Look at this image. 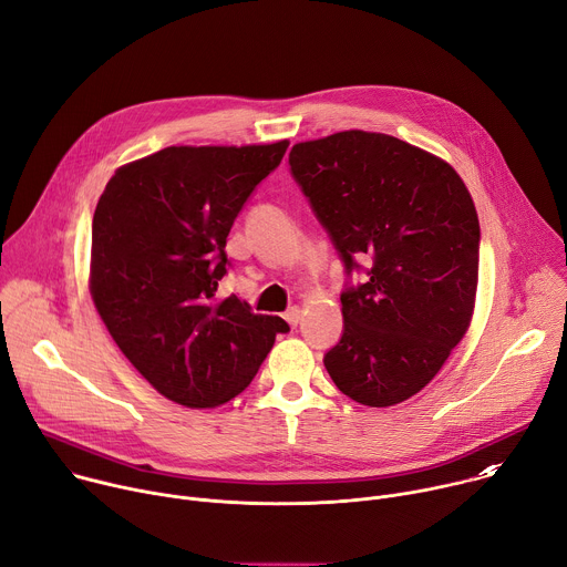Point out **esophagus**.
Returning <instances> with one entry per match:
<instances>
[{"label":"esophagus","mask_w":567,"mask_h":567,"mask_svg":"<svg viewBox=\"0 0 567 567\" xmlns=\"http://www.w3.org/2000/svg\"><path fill=\"white\" fill-rule=\"evenodd\" d=\"M282 318L289 322L291 328H296L298 322H300V318H302V311H300L298 307H291V309H287V311H285V316H282Z\"/></svg>","instance_id":"34e87169"}]
</instances>
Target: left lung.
Instances as JSON below:
<instances>
[{
  "label": "left lung",
  "instance_id": "obj_1",
  "mask_svg": "<svg viewBox=\"0 0 567 567\" xmlns=\"http://www.w3.org/2000/svg\"><path fill=\"white\" fill-rule=\"evenodd\" d=\"M289 166L346 274L372 260L341 293L343 337L322 363L363 406L411 399L473 316L480 224L464 182L440 156L363 130L296 143Z\"/></svg>",
  "mask_w": 567,
  "mask_h": 567
}]
</instances>
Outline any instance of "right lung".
Returning <instances> with one entry per match:
<instances>
[{"label":"right lung","mask_w":567,"mask_h":567,"mask_svg":"<svg viewBox=\"0 0 567 567\" xmlns=\"http://www.w3.org/2000/svg\"><path fill=\"white\" fill-rule=\"evenodd\" d=\"M287 147L171 145L121 166L99 199L94 305L130 363L186 409L230 401L289 332L280 316L217 296L228 230Z\"/></svg>","instance_id":"obj_1"}]
</instances>
